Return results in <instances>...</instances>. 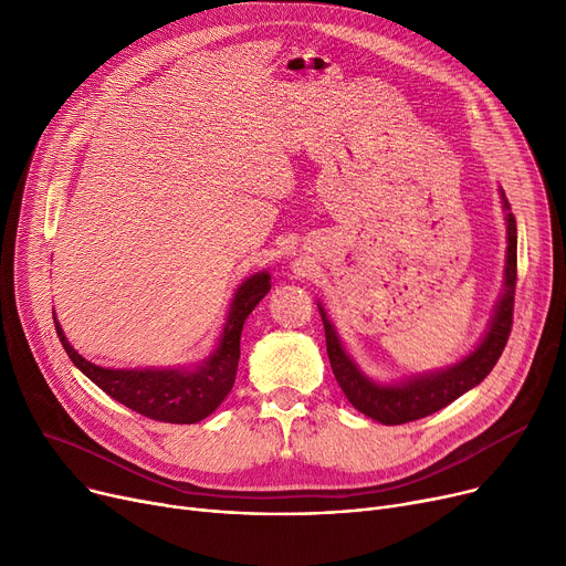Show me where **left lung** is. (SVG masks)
<instances>
[{"label": "left lung", "mask_w": 566, "mask_h": 566, "mask_svg": "<svg viewBox=\"0 0 566 566\" xmlns=\"http://www.w3.org/2000/svg\"><path fill=\"white\" fill-rule=\"evenodd\" d=\"M504 211H510V201L502 192ZM507 268H504V291L500 303L495 305V314L489 323V331L480 346L474 348L468 358L457 363L454 367L429 371L412 376L403 382L382 385L367 378L358 365H355L339 344L335 325L325 316L323 307H318L323 328H325V346H328V358L333 374L344 390L346 399L365 412L367 418L380 424H406L415 422L427 415L444 408L480 385L504 350V344L512 333L514 318V291H516V218L507 213Z\"/></svg>", "instance_id": "left-lung-1"}]
</instances>
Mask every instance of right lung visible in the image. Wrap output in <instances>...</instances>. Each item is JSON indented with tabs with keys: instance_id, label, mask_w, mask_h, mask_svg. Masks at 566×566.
Instances as JSON below:
<instances>
[{
	"instance_id": "1",
	"label": "right lung",
	"mask_w": 566,
	"mask_h": 566,
	"mask_svg": "<svg viewBox=\"0 0 566 566\" xmlns=\"http://www.w3.org/2000/svg\"><path fill=\"white\" fill-rule=\"evenodd\" d=\"M268 291H271L268 273H256L238 286L216 350L195 367L105 369L84 360L69 344L56 316L54 328L73 365L112 399L158 422L195 424L208 418L231 392L238 358H241L243 323Z\"/></svg>"
}]
</instances>
